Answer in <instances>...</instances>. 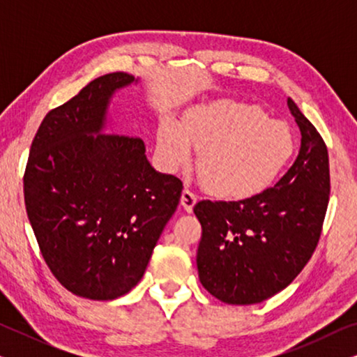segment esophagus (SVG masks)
Here are the masks:
<instances>
[{
  "label": "esophagus",
  "mask_w": 357,
  "mask_h": 357,
  "mask_svg": "<svg viewBox=\"0 0 357 357\" xmlns=\"http://www.w3.org/2000/svg\"><path fill=\"white\" fill-rule=\"evenodd\" d=\"M197 195H195L192 190L190 188H185L182 192V198H180V202H182V206L187 213H192L193 211V206L197 204Z\"/></svg>",
  "instance_id": "obj_1"
}]
</instances>
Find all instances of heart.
I'll use <instances>...</instances> for the list:
<instances>
[{"instance_id": "1", "label": "heart", "mask_w": 357, "mask_h": 357, "mask_svg": "<svg viewBox=\"0 0 357 357\" xmlns=\"http://www.w3.org/2000/svg\"><path fill=\"white\" fill-rule=\"evenodd\" d=\"M198 151V175L208 192L227 199L261 193L289 164L296 136L286 121L273 120L261 107L213 100L187 112L182 128L164 121L158 149L169 169H178Z\"/></svg>"}]
</instances>
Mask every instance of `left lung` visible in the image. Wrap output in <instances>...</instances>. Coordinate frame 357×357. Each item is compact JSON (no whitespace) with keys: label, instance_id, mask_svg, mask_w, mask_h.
Instances as JSON below:
<instances>
[{"label":"left lung","instance_id":"8db88e82","mask_svg":"<svg viewBox=\"0 0 357 357\" xmlns=\"http://www.w3.org/2000/svg\"><path fill=\"white\" fill-rule=\"evenodd\" d=\"M301 149L275 187L241 202L195 204L202 222L197 265L202 284L234 305L258 304L294 281L319 243L330 197L326 146L294 100Z\"/></svg>","mask_w":357,"mask_h":357}]
</instances>
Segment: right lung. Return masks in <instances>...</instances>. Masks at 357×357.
<instances>
[{
    "label": "right lung",
    "mask_w": 357,
    "mask_h": 357,
    "mask_svg": "<svg viewBox=\"0 0 357 357\" xmlns=\"http://www.w3.org/2000/svg\"><path fill=\"white\" fill-rule=\"evenodd\" d=\"M138 81L110 73L89 82L48 112L29 154L24 199L42 257L86 299L138 284L182 197V182L149 164L143 139L105 133L112 97Z\"/></svg>",
    "instance_id": "right-lung-1"
}]
</instances>
